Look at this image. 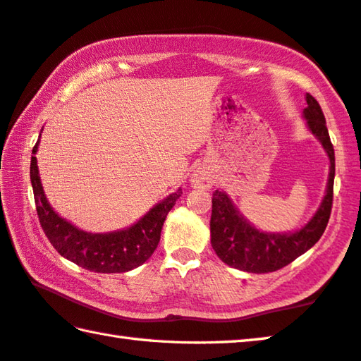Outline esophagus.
Listing matches in <instances>:
<instances>
[{
    "label": "esophagus",
    "instance_id": "1",
    "mask_svg": "<svg viewBox=\"0 0 361 361\" xmlns=\"http://www.w3.org/2000/svg\"><path fill=\"white\" fill-rule=\"evenodd\" d=\"M191 181L192 185L199 189H209L213 186L212 175L205 172V170H197V172L191 176Z\"/></svg>",
    "mask_w": 361,
    "mask_h": 361
}]
</instances>
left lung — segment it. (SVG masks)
Masks as SVG:
<instances>
[{
	"mask_svg": "<svg viewBox=\"0 0 361 361\" xmlns=\"http://www.w3.org/2000/svg\"><path fill=\"white\" fill-rule=\"evenodd\" d=\"M307 107L303 116L307 128L322 143L330 159V175L325 197L316 214L305 227L293 233H267L252 227L240 214L226 192H213L212 246L218 257L228 267L247 273H271L289 265L307 249L317 243L329 224L333 205V183H335V149H333L325 116L319 102L307 93Z\"/></svg>",
	"mask_w": 361,
	"mask_h": 361,
	"instance_id": "1",
	"label": "left lung"
}]
</instances>
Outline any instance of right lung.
Segmentation results:
<instances>
[{"label":"right lung","instance_id":"add662e5","mask_svg":"<svg viewBox=\"0 0 361 361\" xmlns=\"http://www.w3.org/2000/svg\"><path fill=\"white\" fill-rule=\"evenodd\" d=\"M37 145L39 142L32 148V154H36ZM30 176L39 222L45 237L63 257L94 273H124L145 264L158 247L167 213L183 194L181 189L170 194L167 199L149 209L140 221L124 231L90 233L60 218L50 207L39 178L36 156H31Z\"/></svg>","mask_w":361,"mask_h":361}]
</instances>
